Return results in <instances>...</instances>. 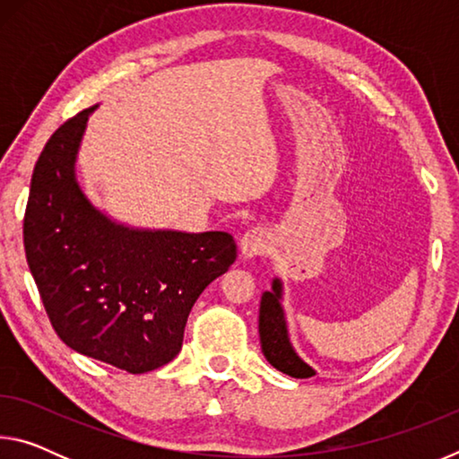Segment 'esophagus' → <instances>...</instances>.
<instances>
[{"instance_id":"34e87169","label":"esophagus","mask_w":459,"mask_h":459,"mask_svg":"<svg viewBox=\"0 0 459 459\" xmlns=\"http://www.w3.org/2000/svg\"><path fill=\"white\" fill-rule=\"evenodd\" d=\"M267 232L255 227V229H248L243 237H240V243H238V251H240V257L243 259H253L261 255L263 251L267 248Z\"/></svg>"}]
</instances>
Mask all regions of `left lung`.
<instances>
[{"mask_svg":"<svg viewBox=\"0 0 459 459\" xmlns=\"http://www.w3.org/2000/svg\"><path fill=\"white\" fill-rule=\"evenodd\" d=\"M259 338L263 356L273 368L293 378H309L316 375V370L299 359L290 342V330H287L283 312V283L279 277L271 283V291L261 295Z\"/></svg>","mask_w":459,"mask_h":459,"instance_id":"8db88e82","label":"left lung"}]
</instances>
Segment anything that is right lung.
<instances>
[{
	"label": "right lung",
	"instance_id": "obj_1",
	"mask_svg": "<svg viewBox=\"0 0 459 459\" xmlns=\"http://www.w3.org/2000/svg\"><path fill=\"white\" fill-rule=\"evenodd\" d=\"M97 107L54 131L36 161L26 259L60 340L142 375L176 359L192 306L235 263L237 245L229 232L137 229L99 211L76 178Z\"/></svg>",
	"mask_w": 459,
	"mask_h": 459
}]
</instances>
